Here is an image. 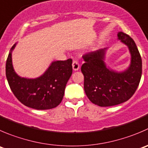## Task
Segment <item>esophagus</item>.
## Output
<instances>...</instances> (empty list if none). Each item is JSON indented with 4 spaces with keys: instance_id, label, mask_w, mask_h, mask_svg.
<instances>
[{
    "instance_id": "34e87169",
    "label": "esophagus",
    "mask_w": 148,
    "mask_h": 148,
    "mask_svg": "<svg viewBox=\"0 0 148 148\" xmlns=\"http://www.w3.org/2000/svg\"><path fill=\"white\" fill-rule=\"evenodd\" d=\"M72 67H73V69L74 70V71H77V70H79V63L77 62V61H73V63H72Z\"/></svg>"
}]
</instances>
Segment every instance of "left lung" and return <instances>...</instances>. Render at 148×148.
Wrapping results in <instances>:
<instances>
[{
	"instance_id": "8db88e82",
	"label": "left lung",
	"mask_w": 148,
	"mask_h": 148,
	"mask_svg": "<svg viewBox=\"0 0 148 148\" xmlns=\"http://www.w3.org/2000/svg\"><path fill=\"white\" fill-rule=\"evenodd\" d=\"M118 39L128 46L131 53V64L126 71L117 72L107 68L104 62L106 48L82 56L84 92L92 103L101 107L127 101L134 94L141 79L142 58L135 42L122 32L118 33Z\"/></svg>"
}]
</instances>
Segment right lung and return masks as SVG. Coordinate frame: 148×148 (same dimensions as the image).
I'll use <instances>...</instances> for the list:
<instances>
[{
  "label": "right lung",
  "mask_w": 148,
  "mask_h": 148,
  "mask_svg": "<svg viewBox=\"0 0 148 148\" xmlns=\"http://www.w3.org/2000/svg\"><path fill=\"white\" fill-rule=\"evenodd\" d=\"M11 48L5 64V75L11 91L22 104L37 110L56 108L64 97L66 85L72 74V60L53 61L45 73L36 79L20 77L12 65Z\"/></svg>",
  "instance_id": "obj_1"
}]
</instances>
